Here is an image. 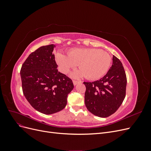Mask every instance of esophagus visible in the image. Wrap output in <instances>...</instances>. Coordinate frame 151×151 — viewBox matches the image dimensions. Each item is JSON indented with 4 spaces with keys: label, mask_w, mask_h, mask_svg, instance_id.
Instances as JSON below:
<instances>
[{
    "label": "esophagus",
    "mask_w": 151,
    "mask_h": 151,
    "mask_svg": "<svg viewBox=\"0 0 151 151\" xmlns=\"http://www.w3.org/2000/svg\"><path fill=\"white\" fill-rule=\"evenodd\" d=\"M79 83H81V81H76V80H73V83H74V85H76Z\"/></svg>",
    "instance_id": "1"
}]
</instances>
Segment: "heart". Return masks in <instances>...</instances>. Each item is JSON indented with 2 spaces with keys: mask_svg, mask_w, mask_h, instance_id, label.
<instances>
[{
  "mask_svg": "<svg viewBox=\"0 0 151 151\" xmlns=\"http://www.w3.org/2000/svg\"><path fill=\"white\" fill-rule=\"evenodd\" d=\"M56 60L63 73H67L79 65L81 70L73 76H84L86 79L96 80L106 74L111 63L109 55L98 48H72L67 52V56L58 53Z\"/></svg>",
  "mask_w": 151,
  "mask_h": 151,
  "instance_id": "obj_1",
  "label": "heart"
}]
</instances>
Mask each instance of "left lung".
<instances>
[{
    "label": "left lung",
    "mask_w": 151,
    "mask_h": 151,
    "mask_svg": "<svg viewBox=\"0 0 151 151\" xmlns=\"http://www.w3.org/2000/svg\"><path fill=\"white\" fill-rule=\"evenodd\" d=\"M127 76L120 60L113 57V64L101 79L84 82L87 109L93 115L106 118L115 113L126 95Z\"/></svg>",
    "instance_id": "1"
}]
</instances>
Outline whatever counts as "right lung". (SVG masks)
I'll use <instances>...</instances> for the list:
<instances>
[{
    "label": "right lung",
    "mask_w": 151,
    "mask_h": 151,
    "mask_svg": "<svg viewBox=\"0 0 151 151\" xmlns=\"http://www.w3.org/2000/svg\"><path fill=\"white\" fill-rule=\"evenodd\" d=\"M54 47L53 44L46 45L32 52L20 71L26 99L36 110L46 115L64 108L67 96L74 88L71 79L58 72Z\"/></svg>",
    "instance_id": "add662e5"
}]
</instances>
